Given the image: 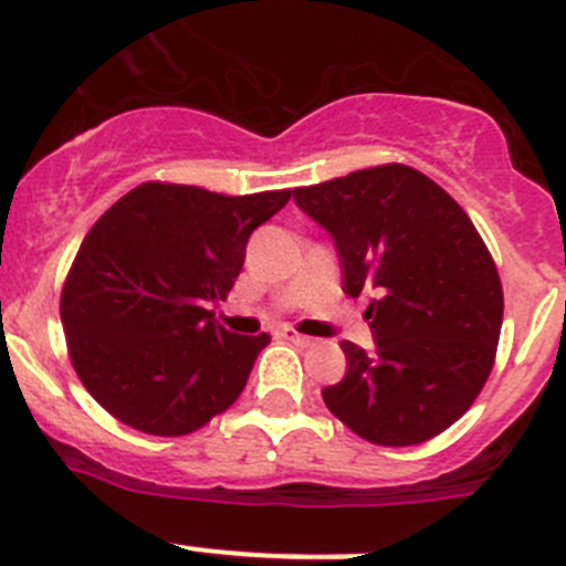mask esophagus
<instances>
[{
  "label": "esophagus",
  "mask_w": 566,
  "mask_h": 566,
  "mask_svg": "<svg viewBox=\"0 0 566 566\" xmlns=\"http://www.w3.org/2000/svg\"><path fill=\"white\" fill-rule=\"evenodd\" d=\"M282 336H284V339L293 342V345H298V347H315V345H317L315 336L298 334V331H295V328H284V331H282Z\"/></svg>",
  "instance_id": "34e87169"
}]
</instances>
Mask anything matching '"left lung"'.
Listing matches in <instances>:
<instances>
[{
    "label": "left lung",
    "mask_w": 566,
    "mask_h": 566,
    "mask_svg": "<svg viewBox=\"0 0 566 566\" xmlns=\"http://www.w3.org/2000/svg\"><path fill=\"white\" fill-rule=\"evenodd\" d=\"M334 235L345 293L375 295V353L342 342L347 375L323 389L331 413L378 447L441 436L484 389L499 350L504 290L465 210L405 164L295 188Z\"/></svg>",
    "instance_id": "8db88e82"
}]
</instances>
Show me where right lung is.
<instances>
[{
    "mask_svg": "<svg viewBox=\"0 0 566 566\" xmlns=\"http://www.w3.org/2000/svg\"><path fill=\"white\" fill-rule=\"evenodd\" d=\"M293 191L243 197L150 180L101 216L60 295L67 356L117 421L158 438L197 432L247 386L268 334H230L224 301L251 232Z\"/></svg>",
    "mask_w": 566,
    "mask_h": 566,
    "instance_id": "add662e5",
    "label": "right lung"
}]
</instances>
